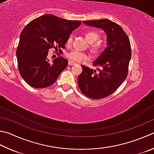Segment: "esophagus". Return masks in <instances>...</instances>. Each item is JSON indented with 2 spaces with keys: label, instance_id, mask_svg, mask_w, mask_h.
<instances>
[{
  "label": "esophagus",
  "instance_id": "1",
  "mask_svg": "<svg viewBox=\"0 0 154 154\" xmlns=\"http://www.w3.org/2000/svg\"><path fill=\"white\" fill-rule=\"evenodd\" d=\"M68 64H69V65H72H72H75L76 63H75V62L72 61H68Z\"/></svg>",
  "mask_w": 154,
  "mask_h": 154
}]
</instances>
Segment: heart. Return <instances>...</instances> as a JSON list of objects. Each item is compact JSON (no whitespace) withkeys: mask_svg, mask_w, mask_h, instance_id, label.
<instances>
[{"mask_svg":"<svg viewBox=\"0 0 154 154\" xmlns=\"http://www.w3.org/2000/svg\"><path fill=\"white\" fill-rule=\"evenodd\" d=\"M85 36L87 41L90 43L89 48L91 52L93 53H99L103 50L105 43L99 40V34L98 32L94 29H88L85 32ZM72 43V37L70 36L66 40V45L70 47ZM67 58L75 62H82L88 59V55L87 53L80 52L79 51H73L67 54Z\"/></svg>","mask_w":154,"mask_h":154,"instance_id":"heart-1","label":"heart"}]
</instances>
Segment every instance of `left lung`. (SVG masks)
Here are the masks:
<instances>
[{
	"mask_svg": "<svg viewBox=\"0 0 154 154\" xmlns=\"http://www.w3.org/2000/svg\"><path fill=\"white\" fill-rule=\"evenodd\" d=\"M83 22L103 29L107 34V47L93 63L94 66L102 67L98 73L82 66L79 87L88 97L103 99L115 92L127 77L132 55L130 40L122 27L107 19Z\"/></svg>",
	"mask_w": 154,
	"mask_h": 154,
	"instance_id": "1",
	"label": "left lung"
}]
</instances>
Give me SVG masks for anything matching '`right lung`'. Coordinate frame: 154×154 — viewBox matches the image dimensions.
<instances>
[{"label": "right lung", "instance_id": "obj_1", "mask_svg": "<svg viewBox=\"0 0 154 154\" xmlns=\"http://www.w3.org/2000/svg\"><path fill=\"white\" fill-rule=\"evenodd\" d=\"M81 23L47 14L34 19L23 29L16 56L19 72L29 86L41 88L55 82L68 61L58 57L48 63V50L64 49L67 38Z\"/></svg>", "mask_w": 154, "mask_h": 154}]
</instances>
